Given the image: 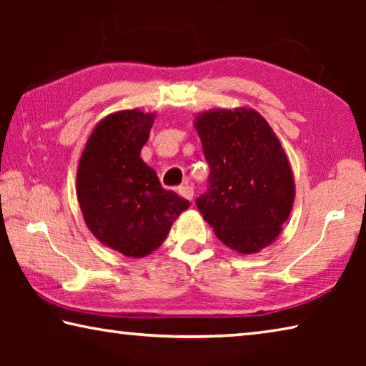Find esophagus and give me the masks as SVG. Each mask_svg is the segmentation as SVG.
Segmentation results:
<instances>
[{
  "instance_id": "1",
  "label": "esophagus",
  "mask_w": 366,
  "mask_h": 366,
  "mask_svg": "<svg viewBox=\"0 0 366 366\" xmlns=\"http://www.w3.org/2000/svg\"><path fill=\"white\" fill-rule=\"evenodd\" d=\"M179 194L187 198V200H192L194 198V187L192 185H182V187H179Z\"/></svg>"
}]
</instances>
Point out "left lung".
Listing matches in <instances>:
<instances>
[{"label": "left lung", "mask_w": 366, "mask_h": 366, "mask_svg": "<svg viewBox=\"0 0 366 366\" xmlns=\"http://www.w3.org/2000/svg\"><path fill=\"white\" fill-rule=\"evenodd\" d=\"M194 126L209 164V189L197 208L229 249L258 253L281 234L295 198L280 139L249 107L202 111Z\"/></svg>", "instance_id": "obj_1"}]
</instances>
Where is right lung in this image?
Wrapping results in <instances>:
<instances>
[{"label":"right lung","mask_w":366,"mask_h":366,"mask_svg":"<svg viewBox=\"0 0 366 366\" xmlns=\"http://www.w3.org/2000/svg\"><path fill=\"white\" fill-rule=\"evenodd\" d=\"M157 113L116 111L97 124L77 168V202L100 242L129 258H144L164 242L190 202L161 187L140 158Z\"/></svg>","instance_id":"add662e5"}]
</instances>
